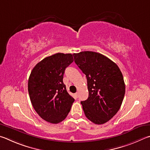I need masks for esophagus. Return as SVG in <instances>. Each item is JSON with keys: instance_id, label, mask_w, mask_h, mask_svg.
Wrapping results in <instances>:
<instances>
[{"instance_id": "1", "label": "esophagus", "mask_w": 150, "mask_h": 150, "mask_svg": "<svg viewBox=\"0 0 150 150\" xmlns=\"http://www.w3.org/2000/svg\"><path fill=\"white\" fill-rule=\"evenodd\" d=\"M75 96L76 97V98H78V92H76V93H75Z\"/></svg>"}]
</instances>
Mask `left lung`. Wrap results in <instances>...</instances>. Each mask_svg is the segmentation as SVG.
I'll return each mask as SVG.
<instances>
[{
	"mask_svg": "<svg viewBox=\"0 0 150 150\" xmlns=\"http://www.w3.org/2000/svg\"><path fill=\"white\" fill-rule=\"evenodd\" d=\"M73 56L87 78L89 96L81 101L86 117L96 125L104 124L116 115L124 99L125 84L121 71L99 52L82 51Z\"/></svg>",
	"mask_w": 150,
	"mask_h": 150,
	"instance_id": "obj_1",
	"label": "left lung"
}]
</instances>
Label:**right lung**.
Returning <instances> with one entry per match:
<instances>
[{
    "instance_id": "right-lung-1",
    "label": "right lung",
    "mask_w": 150,
    "mask_h": 150,
    "mask_svg": "<svg viewBox=\"0 0 150 150\" xmlns=\"http://www.w3.org/2000/svg\"><path fill=\"white\" fill-rule=\"evenodd\" d=\"M74 61L70 53H56L45 58L33 68L28 92L33 107L46 121L57 124L70 112L73 102L63 83L66 68Z\"/></svg>"
}]
</instances>
